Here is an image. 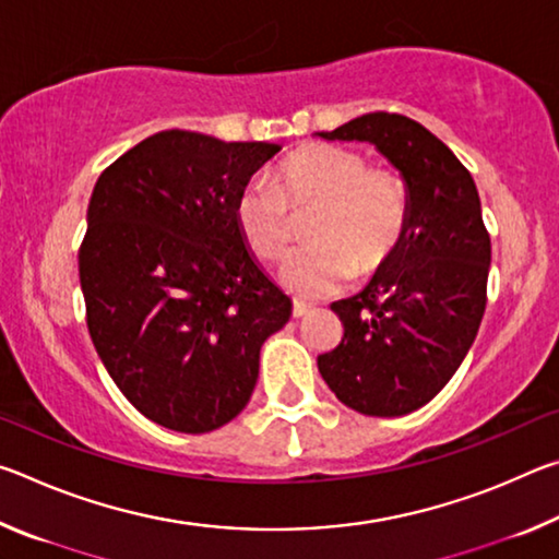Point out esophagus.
<instances>
[{"label":"esophagus","mask_w":559,"mask_h":559,"mask_svg":"<svg viewBox=\"0 0 559 559\" xmlns=\"http://www.w3.org/2000/svg\"><path fill=\"white\" fill-rule=\"evenodd\" d=\"M310 313V302H302V300H293V318H302Z\"/></svg>","instance_id":"1"}]
</instances>
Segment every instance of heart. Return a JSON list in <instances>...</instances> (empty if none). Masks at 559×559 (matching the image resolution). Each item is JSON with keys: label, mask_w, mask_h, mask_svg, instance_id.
I'll return each instance as SVG.
<instances>
[{"label": "heart", "mask_w": 559, "mask_h": 559, "mask_svg": "<svg viewBox=\"0 0 559 559\" xmlns=\"http://www.w3.org/2000/svg\"><path fill=\"white\" fill-rule=\"evenodd\" d=\"M293 212L316 210L308 249L283 266V283L308 298L337 293L355 276L380 271L400 246L409 197L392 169L370 167L343 145H306L283 159L276 185L253 177L236 197L234 219L253 257L276 263L293 241Z\"/></svg>", "instance_id": "obj_1"}]
</instances>
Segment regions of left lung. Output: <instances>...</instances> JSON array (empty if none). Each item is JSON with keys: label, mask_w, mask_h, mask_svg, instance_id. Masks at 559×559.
<instances>
[{"label": "left lung", "mask_w": 559, "mask_h": 559, "mask_svg": "<svg viewBox=\"0 0 559 559\" xmlns=\"http://www.w3.org/2000/svg\"><path fill=\"white\" fill-rule=\"evenodd\" d=\"M316 135L374 145L409 197L400 246L362 290L330 306L345 333L318 357L349 409L404 416L447 386L484 318L490 236L478 189L437 135L400 112H367Z\"/></svg>", "instance_id": "left-lung-1"}]
</instances>
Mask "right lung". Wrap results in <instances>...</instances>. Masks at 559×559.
<instances>
[{
	"mask_svg": "<svg viewBox=\"0 0 559 559\" xmlns=\"http://www.w3.org/2000/svg\"><path fill=\"white\" fill-rule=\"evenodd\" d=\"M273 143L163 130L93 187L79 251L100 362L150 421L179 433L229 424L259 380L261 345L293 302L243 243L236 197Z\"/></svg>",
	"mask_w": 559,
	"mask_h": 559,
	"instance_id": "right-lung-1",
	"label": "right lung"
}]
</instances>
